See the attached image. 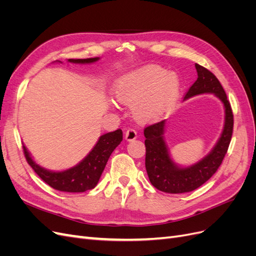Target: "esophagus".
Listing matches in <instances>:
<instances>
[{"instance_id":"esophagus-1","label":"esophagus","mask_w":256,"mask_h":256,"mask_svg":"<svg viewBox=\"0 0 256 256\" xmlns=\"http://www.w3.org/2000/svg\"><path fill=\"white\" fill-rule=\"evenodd\" d=\"M136 136H138V134H136V131L134 129L128 128V129L126 130V132H125V138H126L127 141H134V140H136Z\"/></svg>"}]
</instances>
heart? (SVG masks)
I'll return each instance as SVG.
<instances>
[{
    "label": "heart",
    "instance_id": "heart-1",
    "mask_svg": "<svg viewBox=\"0 0 256 256\" xmlns=\"http://www.w3.org/2000/svg\"><path fill=\"white\" fill-rule=\"evenodd\" d=\"M180 80L159 66H146L126 74L116 88L122 104H134V118L143 122L160 118L180 94Z\"/></svg>",
    "mask_w": 256,
    "mask_h": 256
}]
</instances>
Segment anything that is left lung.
<instances>
[{
  "label": "left lung",
  "mask_w": 256,
  "mask_h": 256,
  "mask_svg": "<svg viewBox=\"0 0 256 256\" xmlns=\"http://www.w3.org/2000/svg\"><path fill=\"white\" fill-rule=\"evenodd\" d=\"M198 79L193 83L184 99L200 94H214L224 104L226 122L218 143L214 150L198 164L188 168L177 166L170 157L164 140L166 120H161L144 129L146 156L145 168L154 188L166 193H184L200 187L219 168L228 152L234 127V115L221 83L205 67L196 64Z\"/></svg>",
  "instance_id": "8db88e82"
}]
</instances>
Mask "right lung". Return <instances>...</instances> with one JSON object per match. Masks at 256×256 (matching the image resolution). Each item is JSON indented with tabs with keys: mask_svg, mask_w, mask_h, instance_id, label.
Listing matches in <instances>:
<instances>
[{
	"mask_svg": "<svg viewBox=\"0 0 256 256\" xmlns=\"http://www.w3.org/2000/svg\"><path fill=\"white\" fill-rule=\"evenodd\" d=\"M98 60V58H69L68 62L88 64L94 63ZM122 140V131L120 129L102 136L94 148L78 166L63 172H51L36 164L34 160L30 158L26 146H23V152H24L28 164L51 188L64 192H84L96 187L112 152L120 145Z\"/></svg>",
	"mask_w": 256,
	"mask_h": 256,
	"instance_id": "add662e5",
	"label": "right lung"
}]
</instances>
